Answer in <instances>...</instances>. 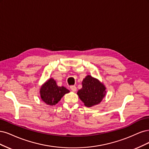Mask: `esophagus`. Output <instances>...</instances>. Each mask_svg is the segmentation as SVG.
<instances>
[{"label": "esophagus", "mask_w": 149, "mask_h": 149, "mask_svg": "<svg viewBox=\"0 0 149 149\" xmlns=\"http://www.w3.org/2000/svg\"><path fill=\"white\" fill-rule=\"evenodd\" d=\"M70 89H71V90L72 91V92H76V90H77V88H76L75 86H71V87H70Z\"/></svg>", "instance_id": "obj_1"}]
</instances>
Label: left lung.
I'll use <instances>...</instances> for the list:
<instances>
[{
	"label": "left lung",
	"mask_w": 149,
	"mask_h": 149,
	"mask_svg": "<svg viewBox=\"0 0 149 149\" xmlns=\"http://www.w3.org/2000/svg\"><path fill=\"white\" fill-rule=\"evenodd\" d=\"M82 88L77 94L85 106L92 107L100 104L107 93L106 87L101 81L90 75H87L82 80Z\"/></svg>",
	"instance_id": "1"
}]
</instances>
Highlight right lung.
Segmentation results:
<instances>
[{"instance_id":"obj_1","label":"right lung","mask_w":149,"mask_h":149,"mask_svg":"<svg viewBox=\"0 0 149 149\" xmlns=\"http://www.w3.org/2000/svg\"><path fill=\"white\" fill-rule=\"evenodd\" d=\"M70 91L64 86L59 87L53 78H50L43 84L40 90L41 100L49 106H53Z\"/></svg>"}]
</instances>
